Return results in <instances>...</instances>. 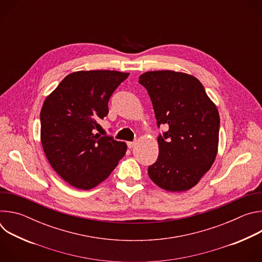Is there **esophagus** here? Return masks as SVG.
Segmentation results:
<instances>
[{"label":"esophagus","mask_w":262,"mask_h":262,"mask_svg":"<svg viewBox=\"0 0 262 262\" xmlns=\"http://www.w3.org/2000/svg\"><path fill=\"white\" fill-rule=\"evenodd\" d=\"M136 142L134 141V142H127V146H128V148H134L135 146H136Z\"/></svg>","instance_id":"34e87169"}]
</instances>
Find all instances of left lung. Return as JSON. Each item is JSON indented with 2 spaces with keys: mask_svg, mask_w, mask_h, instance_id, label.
I'll return each instance as SVG.
<instances>
[{
  "mask_svg": "<svg viewBox=\"0 0 262 262\" xmlns=\"http://www.w3.org/2000/svg\"><path fill=\"white\" fill-rule=\"evenodd\" d=\"M152 101L158 126L168 132L158 138V161L148 175L161 189L183 192L195 186L212 166L219 145L220 116L198 79L173 70L141 74Z\"/></svg>",
  "mask_w": 262,
  "mask_h": 262,
  "instance_id": "8db88e82",
  "label": "left lung"
}]
</instances>
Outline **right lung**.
Segmentation results:
<instances>
[{
  "label": "right lung",
  "mask_w": 262,
  "mask_h": 262,
  "mask_svg": "<svg viewBox=\"0 0 262 262\" xmlns=\"http://www.w3.org/2000/svg\"><path fill=\"white\" fill-rule=\"evenodd\" d=\"M129 76L116 70H81L66 76L46 98L40 139L46 157L70 185L90 190L105 180L126 152V143L100 136L107 102Z\"/></svg>",
  "instance_id": "right-lung-1"
}]
</instances>
